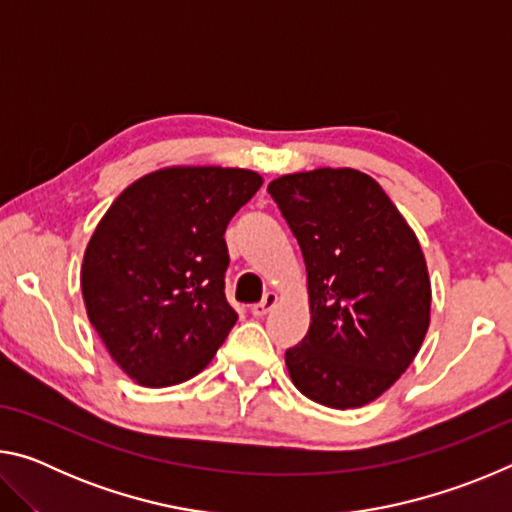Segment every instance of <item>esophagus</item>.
Masks as SVG:
<instances>
[{
    "label": "esophagus",
    "instance_id": "34e87169",
    "mask_svg": "<svg viewBox=\"0 0 512 512\" xmlns=\"http://www.w3.org/2000/svg\"><path fill=\"white\" fill-rule=\"evenodd\" d=\"M275 305H277V293H275V291H268L266 296H264V300H262V302H257V305L250 307V311H253V316L262 318V316H266L268 311H271Z\"/></svg>",
    "mask_w": 512,
    "mask_h": 512
}]
</instances>
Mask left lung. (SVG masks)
Listing matches in <instances>:
<instances>
[{"instance_id": "obj_1", "label": "left lung", "mask_w": 512, "mask_h": 512, "mask_svg": "<svg viewBox=\"0 0 512 512\" xmlns=\"http://www.w3.org/2000/svg\"><path fill=\"white\" fill-rule=\"evenodd\" d=\"M268 194L307 266L311 323L284 354L302 395L357 409L411 366L429 329L431 282L400 210L357 169L287 173Z\"/></svg>"}]
</instances>
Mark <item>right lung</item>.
<instances>
[{
    "mask_svg": "<svg viewBox=\"0 0 512 512\" xmlns=\"http://www.w3.org/2000/svg\"><path fill=\"white\" fill-rule=\"evenodd\" d=\"M262 183L248 169L167 167L103 214L83 255V300L110 357L140 386L192 379L235 327L223 235Z\"/></svg>",
    "mask_w": 512,
    "mask_h": 512,
    "instance_id": "right-lung-1",
    "label": "right lung"
}]
</instances>
